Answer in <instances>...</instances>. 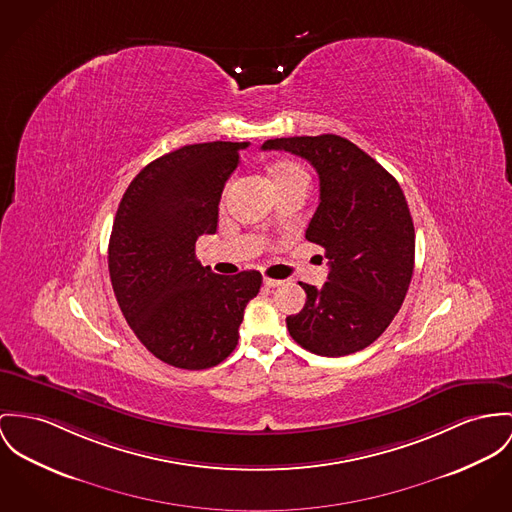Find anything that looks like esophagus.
<instances>
[{"label":"esophagus","instance_id":"esophagus-1","mask_svg":"<svg viewBox=\"0 0 512 512\" xmlns=\"http://www.w3.org/2000/svg\"><path fill=\"white\" fill-rule=\"evenodd\" d=\"M263 284H265L267 288H275V286H280V284H282V280H276V278H265V280H263Z\"/></svg>","mask_w":512,"mask_h":512}]
</instances>
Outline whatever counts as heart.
Masks as SVG:
<instances>
[{
  "instance_id": "obj_1",
  "label": "heart",
  "mask_w": 512,
  "mask_h": 512,
  "mask_svg": "<svg viewBox=\"0 0 512 512\" xmlns=\"http://www.w3.org/2000/svg\"><path fill=\"white\" fill-rule=\"evenodd\" d=\"M273 181L275 185L288 183V181H306L308 183V173L304 171L302 165L294 161H280L273 167Z\"/></svg>"
}]
</instances>
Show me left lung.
<instances>
[{
  "instance_id": "left-lung-1",
  "label": "left lung",
  "mask_w": 512,
  "mask_h": 512,
  "mask_svg": "<svg viewBox=\"0 0 512 512\" xmlns=\"http://www.w3.org/2000/svg\"><path fill=\"white\" fill-rule=\"evenodd\" d=\"M263 150L308 159L319 175V206L306 239L325 249L329 275L306 290L302 312L286 317L292 339L319 356L372 345L399 312L415 265V228L394 177L335 134L275 138Z\"/></svg>"
}]
</instances>
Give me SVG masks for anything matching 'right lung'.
<instances>
[{
	"label": "right lung",
	"instance_id": "right-lung-1",
	"mask_svg": "<svg viewBox=\"0 0 512 512\" xmlns=\"http://www.w3.org/2000/svg\"><path fill=\"white\" fill-rule=\"evenodd\" d=\"M249 142L183 146L146 165L118 204L109 275L120 312L159 360L185 370L220 364L236 349L243 310L263 276L202 267L197 239L216 234L218 204Z\"/></svg>",
	"mask_w": 512,
	"mask_h": 512
}]
</instances>
